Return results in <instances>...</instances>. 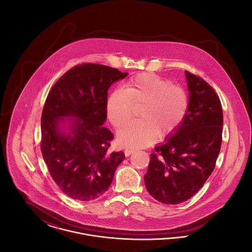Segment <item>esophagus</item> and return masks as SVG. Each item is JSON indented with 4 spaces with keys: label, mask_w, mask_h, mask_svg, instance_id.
<instances>
[{
    "label": "esophagus",
    "mask_w": 252,
    "mask_h": 252,
    "mask_svg": "<svg viewBox=\"0 0 252 252\" xmlns=\"http://www.w3.org/2000/svg\"><path fill=\"white\" fill-rule=\"evenodd\" d=\"M133 152H134V149H132V148H126V149H125V155H126V157H128L129 155H131Z\"/></svg>",
    "instance_id": "obj_1"
}]
</instances>
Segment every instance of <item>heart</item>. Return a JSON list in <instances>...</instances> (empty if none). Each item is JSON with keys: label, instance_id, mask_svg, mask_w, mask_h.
Wrapping results in <instances>:
<instances>
[{"label": "heart", "instance_id": "1", "mask_svg": "<svg viewBox=\"0 0 252 252\" xmlns=\"http://www.w3.org/2000/svg\"><path fill=\"white\" fill-rule=\"evenodd\" d=\"M142 104L140 121L122 127L117 139L133 148L152 144L157 136L173 134L185 119L189 108L187 92L154 73H142L130 79L124 89L114 90L106 105L110 124L119 128L131 117L132 107Z\"/></svg>", "mask_w": 252, "mask_h": 252}]
</instances>
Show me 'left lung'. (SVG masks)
Returning <instances> with one entry per match:
<instances>
[{"mask_svg": "<svg viewBox=\"0 0 252 252\" xmlns=\"http://www.w3.org/2000/svg\"><path fill=\"white\" fill-rule=\"evenodd\" d=\"M189 108L180 127L155 147L144 183L161 203L180 204L198 192L213 173L222 143L223 110L216 91L185 71Z\"/></svg>", "mask_w": 252, "mask_h": 252, "instance_id": "8db88e82", "label": "left lung"}]
</instances>
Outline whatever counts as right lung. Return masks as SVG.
<instances>
[{
  "label": "right lung",
  "mask_w": 252,
  "mask_h": 252,
  "mask_svg": "<svg viewBox=\"0 0 252 252\" xmlns=\"http://www.w3.org/2000/svg\"><path fill=\"white\" fill-rule=\"evenodd\" d=\"M126 75L106 65L83 63L65 72L49 92L40 149L52 179L72 199L90 201L107 192L125 158L123 151H108L113 134L103 125L108 89ZM64 123L68 132L62 130Z\"/></svg>",
  "instance_id": "obj_1"
}]
</instances>
